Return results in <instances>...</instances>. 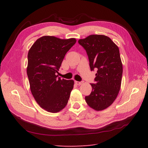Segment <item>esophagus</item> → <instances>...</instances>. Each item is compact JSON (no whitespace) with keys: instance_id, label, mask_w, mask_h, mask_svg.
<instances>
[{"instance_id":"34e87169","label":"esophagus","mask_w":148,"mask_h":148,"mask_svg":"<svg viewBox=\"0 0 148 148\" xmlns=\"http://www.w3.org/2000/svg\"><path fill=\"white\" fill-rule=\"evenodd\" d=\"M75 83H76V84H78V85H81V84H83L82 81H75Z\"/></svg>"}]
</instances>
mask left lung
<instances>
[{"label": "left lung", "instance_id": "left-lung-1", "mask_svg": "<svg viewBox=\"0 0 148 148\" xmlns=\"http://www.w3.org/2000/svg\"><path fill=\"white\" fill-rule=\"evenodd\" d=\"M78 43L85 49L91 71L97 70L95 83L85 100L96 111L108 108L114 101L120 90L123 66L118 47L109 37L91 35Z\"/></svg>", "mask_w": 148, "mask_h": 148}]
</instances>
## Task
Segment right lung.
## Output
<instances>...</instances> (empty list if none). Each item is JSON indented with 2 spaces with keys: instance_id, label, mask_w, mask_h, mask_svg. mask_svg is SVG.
I'll return each mask as SVG.
<instances>
[{
  "instance_id": "obj_1",
  "label": "right lung",
  "mask_w": 148,
  "mask_h": 148,
  "mask_svg": "<svg viewBox=\"0 0 148 148\" xmlns=\"http://www.w3.org/2000/svg\"><path fill=\"white\" fill-rule=\"evenodd\" d=\"M76 42L74 38L43 36L28 53L27 72L31 92L37 103L47 111L59 112L68 102L74 81L61 79L57 74L65 54Z\"/></svg>"
}]
</instances>
